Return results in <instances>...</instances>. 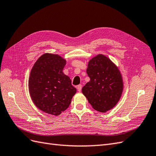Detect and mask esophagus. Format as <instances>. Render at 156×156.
Listing matches in <instances>:
<instances>
[{
    "mask_svg": "<svg viewBox=\"0 0 156 156\" xmlns=\"http://www.w3.org/2000/svg\"><path fill=\"white\" fill-rule=\"evenodd\" d=\"M82 86L81 84H80L77 86V90H78V91H80V92L81 90H82Z\"/></svg>",
    "mask_w": 156,
    "mask_h": 156,
    "instance_id": "esophagus-1",
    "label": "esophagus"
}]
</instances>
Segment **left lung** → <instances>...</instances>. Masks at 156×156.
<instances>
[{"label":"left lung","mask_w":156,"mask_h":156,"mask_svg":"<svg viewBox=\"0 0 156 156\" xmlns=\"http://www.w3.org/2000/svg\"><path fill=\"white\" fill-rule=\"evenodd\" d=\"M86 72L90 80L82 91L91 105L102 113L113 109L123 90L122 76L117 66L100 54L89 61Z\"/></svg>","instance_id":"left-lung-1"}]
</instances>
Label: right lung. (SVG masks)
<instances>
[{"label": "right lung", "mask_w": 156, "mask_h": 156, "mask_svg": "<svg viewBox=\"0 0 156 156\" xmlns=\"http://www.w3.org/2000/svg\"><path fill=\"white\" fill-rule=\"evenodd\" d=\"M66 61L61 56L45 53L31 70L29 91L34 104L43 112L55 116L69 107L76 89L62 73Z\"/></svg>", "instance_id": "right-lung-1"}]
</instances>
